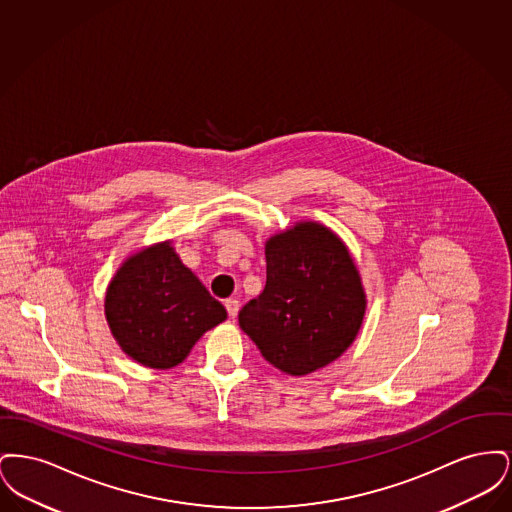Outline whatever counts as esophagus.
<instances>
[{"mask_svg": "<svg viewBox=\"0 0 512 512\" xmlns=\"http://www.w3.org/2000/svg\"><path fill=\"white\" fill-rule=\"evenodd\" d=\"M224 307H226V311H228V317L236 318L238 311H240V301L230 297V299H226V301H224Z\"/></svg>", "mask_w": 512, "mask_h": 512, "instance_id": "1", "label": "esophagus"}]
</instances>
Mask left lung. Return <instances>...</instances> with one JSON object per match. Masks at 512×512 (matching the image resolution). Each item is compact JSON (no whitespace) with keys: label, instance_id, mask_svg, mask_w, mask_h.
Masks as SVG:
<instances>
[{"label":"left lung","instance_id":"obj_1","mask_svg":"<svg viewBox=\"0 0 512 512\" xmlns=\"http://www.w3.org/2000/svg\"><path fill=\"white\" fill-rule=\"evenodd\" d=\"M267 284L240 311L245 334L270 365L303 376L330 365L353 343L365 292L340 238L315 222L267 242Z\"/></svg>","mask_w":512,"mask_h":512}]
</instances>
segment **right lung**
Returning a JSON list of instances; mask_svg holds the SVG:
<instances>
[{
  "instance_id": "obj_1",
  "label": "right lung",
  "mask_w": 512,
  "mask_h": 512,
  "mask_svg": "<svg viewBox=\"0 0 512 512\" xmlns=\"http://www.w3.org/2000/svg\"><path fill=\"white\" fill-rule=\"evenodd\" d=\"M105 315L122 351L149 368L180 365L226 309L169 244L130 257L107 288Z\"/></svg>"
}]
</instances>
